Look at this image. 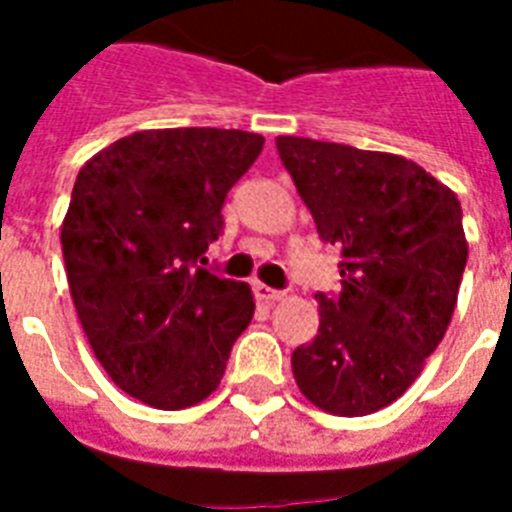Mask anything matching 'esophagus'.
I'll list each match as a JSON object with an SVG mask.
<instances>
[{"mask_svg": "<svg viewBox=\"0 0 512 512\" xmlns=\"http://www.w3.org/2000/svg\"><path fill=\"white\" fill-rule=\"evenodd\" d=\"M255 297L257 300H263V303H279V300H284V297H287V292L265 287V284H255Z\"/></svg>", "mask_w": 512, "mask_h": 512, "instance_id": "obj_1", "label": "esophagus"}]
</instances>
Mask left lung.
<instances>
[{
  "label": "left lung",
  "mask_w": 512,
  "mask_h": 512,
  "mask_svg": "<svg viewBox=\"0 0 512 512\" xmlns=\"http://www.w3.org/2000/svg\"><path fill=\"white\" fill-rule=\"evenodd\" d=\"M319 236L342 249V289L292 353L311 404L364 417L404 396L452 321L468 241L457 193L420 164L311 138H276Z\"/></svg>",
  "instance_id": "obj_1"
}]
</instances>
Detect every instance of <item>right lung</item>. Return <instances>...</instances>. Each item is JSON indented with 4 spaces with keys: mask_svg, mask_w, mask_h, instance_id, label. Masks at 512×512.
I'll return each mask as SVG.
<instances>
[{
    "mask_svg": "<svg viewBox=\"0 0 512 512\" xmlns=\"http://www.w3.org/2000/svg\"><path fill=\"white\" fill-rule=\"evenodd\" d=\"M255 132L143 130L98 151L76 175L60 244L68 289L95 358L143 404L175 412L223 380L255 300L204 263L223 201L255 164Z\"/></svg>",
    "mask_w": 512,
    "mask_h": 512,
    "instance_id": "right-lung-1",
    "label": "right lung"
}]
</instances>
